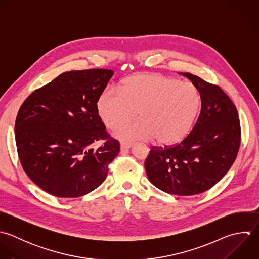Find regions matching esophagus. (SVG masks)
<instances>
[{"instance_id": "34e87169", "label": "esophagus", "mask_w": 259, "mask_h": 259, "mask_svg": "<svg viewBox=\"0 0 259 259\" xmlns=\"http://www.w3.org/2000/svg\"><path fill=\"white\" fill-rule=\"evenodd\" d=\"M131 146H132V143H128V142H121V144H120V148H121V150L129 149Z\"/></svg>"}]
</instances>
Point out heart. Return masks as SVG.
Instances as JSON below:
<instances>
[{
  "label": "heart",
  "instance_id": "heart-1",
  "mask_svg": "<svg viewBox=\"0 0 259 259\" xmlns=\"http://www.w3.org/2000/svg\"><path fill=\"white\" fill-rule=\"evenodd\" d=\"M202 107L196 85L155 73L129 76L119 92L105 89L97 99L98 114L109 129L134 118L138 121L121 126L115 132L122 140H148L162 146L182 141L191 130Z\"/></svg>",
  "mask_w": 259,
  "mask_h": 259
}]
</instances>
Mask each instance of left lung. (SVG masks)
I'll return each mask as SVG.
<instances>
[{"label": "left lung", "mask_w": 259, "mask_h": 259, "mask_svg": "<svg viewBox=\"0 0 259 259\" xmlns=\"http://www.w3.org/2000/svg\"><path fill=\"white\" fill-rule=\"evenodd\" d=\"M202 96L200 116L190 134L174 146H153L144 166L157 189L177 196H193L215 186L230 169L240 147L238 113L224 91L186 72Z\"/></svg>", "instance_id": "8db88e82"}]
</instances>
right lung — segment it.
<instances>
[{"label": "right lung", "mask_w": 259, "mask_h": 259, "mask_svg": "<svg viewBox=\"0 0 259 259\" xmlns=\"http://www.w3.org/2000/svg\"><path fill=\"white\" fill-rule=\"evenodd\" d=\"M114 74L110 69L71 70L34 91L15 123L21 165L30 180L58 198H78L97 189L120 143L106 131L97 99ZM103 140L97 151L92 143Z\"/></svg>", "instance_id": "obj_1"}]
</instances>
